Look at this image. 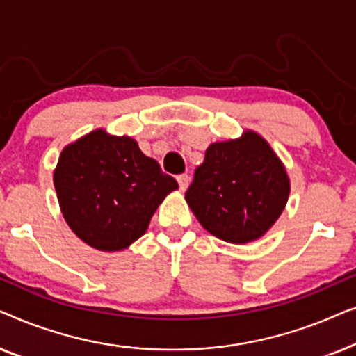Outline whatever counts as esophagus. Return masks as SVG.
<instances>
[{
  "label": "esophagus",
  "instance_id": "obj_1",
  "mask_svg": "<svg viewBox=\"0 0 356 356\" xmlns=\"http://www.w3.org/2000/svg\"><path fill=\"white\" fill-rule=\"evenodd\" d=\"M177 181L179 184V189L184 191V189H186L188 184H189V177H188V175H179V177L177 178Z\"/></svg>",
  "mask_w": 356,
  "mask_h": 356
}]
</instances>
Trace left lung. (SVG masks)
Segmentation results:
<instances>
[{
  "mask_svg": "<svg viewBox=\"0 0 356 356\" xmlns=\"http://www.w3.org/2000/svg\"><path fill=\"white\" fill-rule=\"evenodd\" d=\"M289 194L284 163L264 138L245 131L241 138L209 145L184 197L209 233L243 245L264 236Z\"/></svg>",
  "mask_w": 356,
  "mask_h": 356,
  "instance_id": "8db88e82",
  "label": "left lung"
}]
</instances>
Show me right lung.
Instances as JSON below:
<instances>
[{"label":"right lung","mask_w":356,"mask_h":356,"mask_svg":"<svg viewBox=\"0 0 356 356\" xmlns=\"http://www.w3.org/2000/svg\"><path fill=\"white\" fill-rule=\"evenodd\" d=\"M63 217L99 251H121L147 230L177 179L128 136L95 129L66 145L53 173Z\"/></svg>","instance_id":"add662e5"}]
</instances>
